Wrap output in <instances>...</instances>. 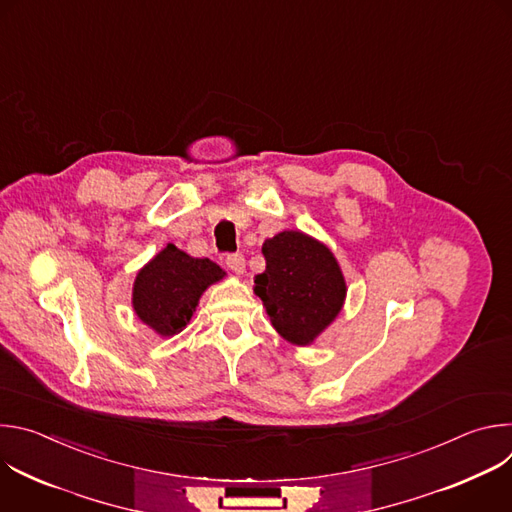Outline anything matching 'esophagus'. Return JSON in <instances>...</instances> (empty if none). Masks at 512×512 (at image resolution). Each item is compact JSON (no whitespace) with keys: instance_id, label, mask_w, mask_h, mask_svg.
<instances>
[{"instance_id":"34e87169","label":"esophagus","mask_w":512,"mask_h":512,"mask_svg":"<svg viewBox=\"0 0 512 512\" xmlns=\"http://www.w3.org/2000/svg\"><path fill=\"white\" fill-rule=\"evenodd\" d=\"M225 263H227V267H229L231 271H235V273H243V271H245V257H243L241 253H231V255H227V257H225Z\"/></svg>"}]
</instances>
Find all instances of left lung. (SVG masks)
<instances>
[{
  "label": "left lung",
  "instance_id": "obj_1",
  "mask_svg": "<svg viewBox=\"0 0 512 512\" xmlns=\"http://www.w3.org/2000/svg\"><path fill=\"white\" fill-rule=\"evenodd\" d=\"M265 271L255 275L273 328L289 342L310 344L340 312L342 271L328 247L300 231H283L261 247Z\"/></svg>",
  "mask_w": 512,
  "mask_h": 512
}]
</instances>
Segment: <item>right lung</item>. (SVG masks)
Here are the masks:
<instances>
[{"label": "right lung", "mask_w": 512, "mask_h": 512, "mask_svg": "<svg viewBox=\"0 0 512 512\" xmlns=\"http://www.w3.org/2000/svg\"><path fill=\"white\" fill-rule=\"evenodd\" d=\"M223 275L210 259H194L168 245L137 273L133 310L158 334L174 336L190 322L202 291Z\"/></svg>", "instance_id": "1"}]
</instances>
